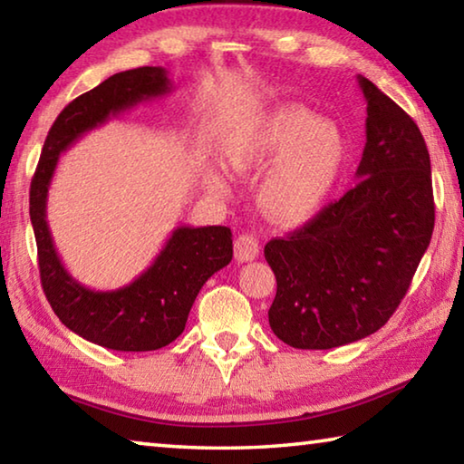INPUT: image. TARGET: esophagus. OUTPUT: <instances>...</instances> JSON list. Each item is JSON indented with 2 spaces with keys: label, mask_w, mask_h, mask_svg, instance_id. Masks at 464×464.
<instances>
[{
  "label": "esophagus",
  "mask_w": 464,
  "mask_h": 464,
  "mask_svg": "<svg viewBox=\"0 0 464 464\" xmlns=\"http://www.w3.org/2000/svg\"><path fill=\"white\" fill-rule=\"evenodd\" d=\"M257 254H260V243L254 235L243 233L235 239V260L237 262H254Z\"/></svg>",
  "instance_id": "1"
}]
</instances>
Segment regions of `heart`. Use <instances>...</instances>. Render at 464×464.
I'll use <instances>...</instances> for the list:
<instances>
[{
  "instance_id": "obj_1",
  "label": "heart",
  "mask_w": 464,
  "mask_h": 464,
  "mask_svg": "<svg viewBox=\"0 0 464 464\" xmlns=\"http://www.w3.org/2000/svg\"><path fill=\"white\" fill-rule=\"evenodd\" d=\"M343 160L340 129L298 104L272 108L229 147V166L237 174L272 168L257 202L262 213L282 227L303 225L319 213Z\"/></svg>"
}]
</instances>
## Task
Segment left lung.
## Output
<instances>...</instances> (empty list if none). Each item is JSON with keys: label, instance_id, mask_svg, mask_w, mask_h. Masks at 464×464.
<instances>
[{"label": "left lung", "instance_id": "1", "mask_svg": "<svg viewBox=\"0 0 464 464\" xmlns=\"http://www.w3.org/2000/svg\"><path fill=\"white\" fill-rule=\"evenodd\" d=\"M366 145L358 184L285 239L266 243L276 276L272 332L298 350H329L387 324L434 231L430 153L418 124L358 75Z\"/></svg>", "mask_w": 464, "mask_h": 464}]
</instances>
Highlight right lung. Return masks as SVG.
<instances>
[{
    "mask_svg": "<svg viewBox=\"0 0 464 464\" xmlns=\"http://www.w3.org/2000/svg\"><path fill=\"white\" fill-rule=\"evenodd\" d=\"M171 82L163 67L114 73L82 93L57 116L46 135L41 161L30 184L38 268L46 298L61 324L102 348L119 352L160 350L184 332L200 288L233 257L229 227H176L153 264L127 286L93 290L63 266L46 223V200L59 157L85 132L135 108L166 96Z\"/></svg>",
    "mask_w": 464,
    "mask_h": 464,
    "instance_id": "right-lung-1",
    "label": "right lung"
}]
</instances>
